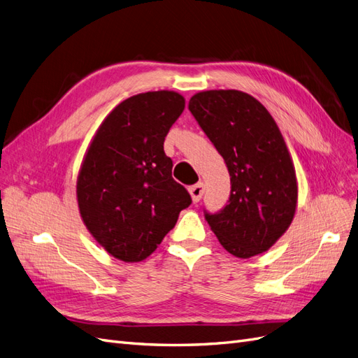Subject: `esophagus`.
Listing matches in <instances>:
<instances>
[{
    "label": "esophagus",
    "instance_id": "34e87169",
    "mask_svg": "<svg viewBox=\"0 0 358 358\" xmlns=\"http://www.w3.org/2000/svg\"><path fill=\"white\" fill-rule=\"evenodd\" d=\"M189 194H191V197H192V201H194V203L200 201L201 196L204 194V183H203V182H199V183H196V185L189 187Z\"/></svg>",
    "mask_w": 358,
    "mask_h": 358
}]
</instances>
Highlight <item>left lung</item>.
<instances>
[{"label": "left lung", "instance_id": "left-lung-1", "mask_svg": "<svg viewBox=\"0 0 358 358\" xmlns=\"http://www.w3.org/2000/svg\"><path fill=\"white\" fill-rule=\"evenodd\" d=\"M188 109L230 173L229 204L204 213L210 230L237 258L266 252L297 208L294 164L275 119L252 95L236 90L197 92Z\"/></svg>", "mask_w": 358, "mask_h": 358}]
</instances>
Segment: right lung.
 Listing matches in <instances>:
<instances>
[{
  "mask_svg": "<svg viewBox=\"0 0 358 358\" xmlns=\"http://www.w3.org/2000/svg\"><path fill=\"white\" fill-rule=\"evenodd\" d=\"M183 109L185 99L175 91L129 96L106 116L83 157L76 185L82 221L121 262L148 258L191 204L164 152Z\"/></svg>",
  "mask_w": 358,
  "mask_h": 358,
  "instance_id": "right-lung-1",
  "label": "right lung"
}]
</instances>
